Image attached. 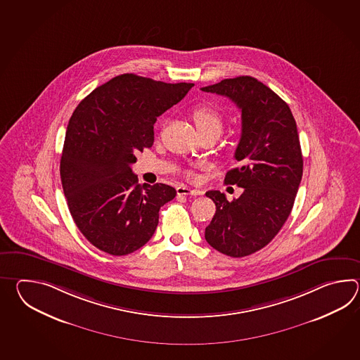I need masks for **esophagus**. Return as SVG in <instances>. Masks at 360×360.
Instances as JSON below:
<instances>
[{
    "label": "esophagus",
    "mask_w": 360,
    "mask_h": 360,
    "mask_svg": "<svg viewBox=\"0 0 360 360\" xmlns=\"http://www.w3.org/2000/svg\"><path fill=\"white\" fill-rule=\"evenodd\" d=\"M176 191L179 195H200L202 194V191H197V189H191V188H188L185 185L177 186Z\"/></svg>",
    "instance_id": "esophagus-1"
}]
</instances>
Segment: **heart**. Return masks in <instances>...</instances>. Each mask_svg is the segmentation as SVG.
<instances>
[{"label": "heart", "instance_id": "obj_1", "mask_svg": "<svg viewBox=\"0 0 360 360\" xmlns=\"http://www.w3.org/2000/svg\"><path fill=\"white\" fill-rule=\"evenodd\" d=\"M191 118L199 134L214 132L220 135L222 130V117L214 108L199 105L193 109Z\"/></svg>", "mask_w": 360, "mask_h": 360}]
</instances>
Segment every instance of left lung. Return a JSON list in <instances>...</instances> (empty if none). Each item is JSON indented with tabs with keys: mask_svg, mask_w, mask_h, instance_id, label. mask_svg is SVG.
Returning <instances> with one entry per match:
<instances>
[{
	"mask_svg": "<svg viewBox=\"0 0 360 360\" xmlns=\"http://www.w3.org/2000/svg\"><path fill=\"white\" fill-rule=\"evenodd\" d=\"M229 98L242 112V135L225 183L243 188L229 202L224 193L207 191L216 205L207 226V243L230 257H243L273 240L291 214L302 177V153L288 104L250 76L222 79L200 89Z\"/></svg>",
	"mask_w": 360,
	"mask_h": 360,
	"instance_id": "obj_1",
	"label": "left lung"
}]
</instances>
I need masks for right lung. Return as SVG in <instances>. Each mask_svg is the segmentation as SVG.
I'll return each instance as SVG.
<instances>
[{"label":"right lung","mask_w":360,"mask_h":360,"mask_svg":"<svg viewBox=\"0 0 360 360\" xmlns=\"http://www.w3.org/2000/svg\"><path fill=\"white\" fill-rule=\"evenodd\" d=\"M193 86L126 73L75 109L61 153V185L77 228L100 251L123 256L143 247L157 229L160 208L175 198L166 184L141 186L131 165L153 146L157 117Z\"/></svg>","instance_id":"obj_1"}]
</instances>
